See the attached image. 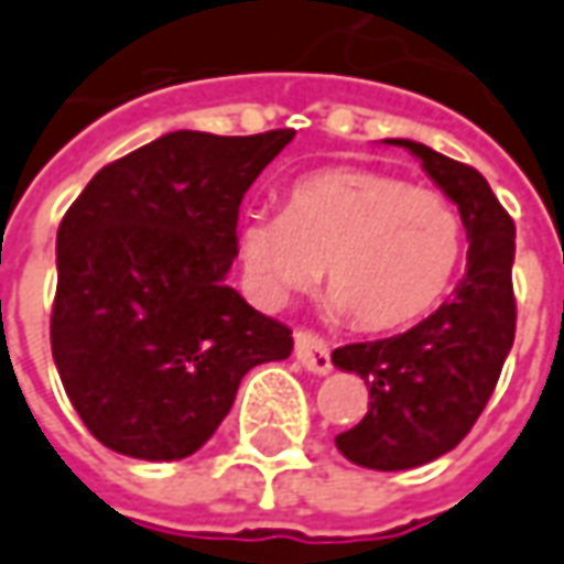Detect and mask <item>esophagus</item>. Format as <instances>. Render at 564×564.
<instances>
[{
	"instance_id": "34e87169",
	"label": "esophagus",
	"mask_w": 564,
	"mask_h": 564,
	"mask_svg": "<svg viewBox=\"0 0 564 564\" xmlns=\"http://www.w3.org/2000/svg\"><path fill=\"white\" fill-rule=\"evenodd\" d=\"M294 357L313 376L332 372V350H328L326 338H319L316 332H307V328L294 332Z\"/></svg>"
}]
</instances>
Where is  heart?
<instances>
[{"mask_svg": "<svg viewBox=\"0 0 564 564\" xmlns=\"http://www.w3.org/2000/svg\"><path fill=\"white\" fill-rule=\"evenodd\" d=\"M238 257L257 304L282 307L326 267V294L366 332L432 313L459 273L466 229L453 204L388 173L316 170L285 188L282 210L238 220Z\"/></svg>", "mask_w": 564, "mask_h": 564, "instance_id": "obj_1", "label": "heart"}]
</instances>
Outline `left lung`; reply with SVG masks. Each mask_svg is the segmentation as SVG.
I'll list each match as a JSON object with an SVG mask.
<instances>
[{"mask_svg":"<svg viewBox=\"0 0 564 564\" xmlns=\"http://www.w3.org/2000/svg\"><path fill=\"white\" fill-rule=\"evenodd\" d=\"M422 161L434 185L459 207L466 226V275L447 304L403 335L344 344L332 362L369 388V413L335 437L350 463L403 471L456 447L497 388L516 341V223L487 180L468 164L413 139H388Z\"/></svg>","mask_w":564,"mask_h":564,"instance_id":"obj_1","label":"left lung"}]
</instances>
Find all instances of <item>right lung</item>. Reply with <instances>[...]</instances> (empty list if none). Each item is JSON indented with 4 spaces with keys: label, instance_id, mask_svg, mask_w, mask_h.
<instances>
[{
    "label": "right lung",
    "instance_id": "right-lung-1",
    "mask_svg": "<svg viewBox=\"0 0 564 564\" xmlns=\"http://www.w3.org/2000/svg\"><path fill=\"white\" fill-rule=\"evenodd\" d=\"M294 130H176L101 167L58 226L52 357L108 449L173 463L217 432L291 328L226 285L238 207Z\"/></svg>",
    "mask_w": 564,
    "mask_h": 564
}]
</instances>
